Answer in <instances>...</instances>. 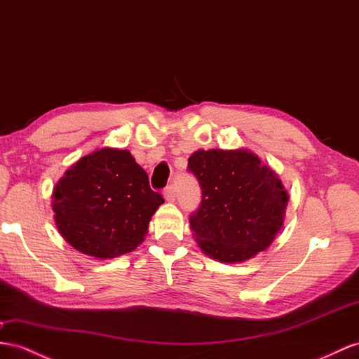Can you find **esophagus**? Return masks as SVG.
<instances>
[{
    "mask_svg": "<svg viewBox=\"0 0 359 359\" xmlns=\"http://www.w3.org/2000/svg\"><path fill=\"white\" fill-rule=\"evenodd\" d=\"M163 197L167 201H174L176 200V188L174 187H167L163 189Z\"/></svg>",
    "mask_w": 359,
    "mask_h": 359,
    "instance_id": "esophagus-1",
    "label": "esophagus"
}]
</instances>
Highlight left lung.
Wrapping results in <instances>:
<instances>
[{
  "instance_id": "8db88e82",
  "label": "left lung",
  "mask_w": 359,
  "mask_h": 359,
  "mask_svg": "<svg viewBox=\"0 0 359 359\" xmlns=\"http://www.w3.org/2000/svg\"><path fill=\"white\" fill-rule=\"evenodd\" d=\"M188 170L201 188L191 231L209 258L240 264L264 252L285 222L288 192L276 171L247 149L197 150Z\"/></svg>"
}]
</instances>
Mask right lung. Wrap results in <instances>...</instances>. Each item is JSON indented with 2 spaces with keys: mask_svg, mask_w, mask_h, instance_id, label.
I'll list each match as a JSON object with an SVG mask.
<instances>
[{
  "mask_svg": "<svg viewBox=\"0 0 359 359\" xmlns=\"http://www.w3.org/2000/svg\"><path fill=\"white\" fill-rule=\"evenodd\" d=\"M51 198L54 223L63 240L97 259L135 250L163 203L130 151L109 147L72 163Z\"/></svg>",
  "mask_w": 359,
  "mask_h": 359,
  "instance_id": "right-lung-1",
  "label": "right lung"
}]
</instances>
